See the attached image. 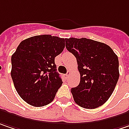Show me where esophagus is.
<instances>
[{
    "mask_svg": "<svg viewBox=\"0 0 129 129\" xmlns=\"http://www.w3.org/2000/svg\"><path fill=\"white\" fill-rule=\"evenodd\" d=\"M69 74H70V72H68L66 74H65V77H66V78H68V77H69Z\"/></svg>",
    "mask_w": 129,
    "mask_h": 129,
    "instance_id": "esophagus-1",
    "label": "esophagus"
}]
</instances>
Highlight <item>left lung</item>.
Here are the masks:
<instances>
[{
  "instance_id": "8db88e82",
  "label": "left lung",
  "mask_w": 129,
  "mask_h": 129,
  "mask_svg": "<svg viewBox=\"0 0 129 129\" xmlns=\"http://www.w3.org/2000/svg\"><path fill=\"white\" fill-rule=\"evenodd\" d=\"M66 47L75 56L80 82L71 89L76 104L85 109L103 105L119 79L118 57L110 46L86 38L66 39Z\"/></svg>"
}]
</instances>
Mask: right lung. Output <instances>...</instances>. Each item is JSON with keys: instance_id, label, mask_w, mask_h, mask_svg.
I'll return each mask as SVG.
<instances>
[{"instance_id": "obj_1", "label": "right lung", "mask_w": 129, "mask_h": 129, "mask_svg": "<svg viewBox=\"0 0 129 129\" xmlns=\"http://www.w3.org/2000/svg\"><path fill=\"white\" fill-rule=\"evenodd\" d=\"M64 39L51 35L23 40L12 56L11 76L19 96L31 106L51 103L62 85L55 57L65 47Z\"/></svg>"}]
</instances>
